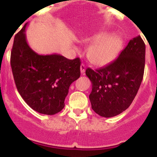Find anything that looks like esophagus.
Here are the masks:
<instances>
[{
    "label": "esophagus",
    "instance_id": "obj_1",
    "mask_svg": "<svg viewBox=\"0 0 157 157\" xmlns=\"http://www.w3.org/2000/svg\"><path fill=\"white\" fill-rule=\"evenodd\" d=\"M85 71H86L85 64H83V63H82L81 66H80V71H81V74L82 75H84V73H85Z\"/></svg>",
    "mask_w": 157,
    "mask_h": 157
}]
</instances>
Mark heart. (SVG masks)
I'll return each instance as SVG.
<instances>
[{"label": "heart", "instance_id": "1", "mask_svg": "<svg viewBox=\"0 0 157 157\" xmlns=\"http://www.w3.org/2000/svg\"><path fill=\"white\" fill-rule=\"evenodd\" d=\"M86 45H90L87 51L89 60L97 66H105L115 59L120 50L121 38L117 34L99 33L84 40Z\"/></svg>", "mask_w": 157, "mask_h": 157}]
</instances>
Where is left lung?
<instances>
[{"instance_id": "1", "label": "left lung", "mask_w": 157, "mask_h": 157, "mask_svg": "<svg viewBox=\"0 0 157 157\" xmlns=\"http://www.w3.org/2000/svg\"><path fill=\"white\" fill-rule=\"evenodd\" d=\"M145 59V45L138 35L113 62L96 71L86 69V75L92 83L89 98L97 114L110 118L128 109L143 78Z\"/></svg>"}]
</instances>
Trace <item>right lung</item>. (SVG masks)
<instances>
[{"instance_id": "1", "label": "right lung", "mask_w": 157, "mask_h": 157, "mask_svg": "<svg viewBox=\"0 0 157 157\" xmlns=\"http://www.w3.org/2000/svg\"><path fill=\"white\" fill-rule=\"evenodd\" d=\"M27 24L15 36L11 52L16 88L32 109L41 114H56L64 108L71 84L80 77L81 61L59 54H37L27 41Z\"/></svg>"}]
</instances>
